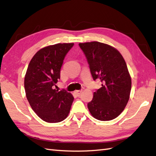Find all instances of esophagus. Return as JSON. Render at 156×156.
<instances>
[{
	"mask_svg": "<svg viewBox=\"0 0 156 156\" xmlns=\"http://www.w3.org/2000/svg\"><path fill=\"white\" fill-rule=\"evenodd\" d=\"M82 90H76V91H74V93L76 94V95L78 97H79L80 95H81V94H82Z\"/></svg>",
	"mask_w": 156,
	"mask_h": 156,
	"instance_id": "esophagus-1",
	"label": "esophagus"
}]
</instances>
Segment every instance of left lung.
I'll return each mask as SVG.
<instances>
[{
  "mask_svg": "<svg viewBox=\"0 0 156 156\" xmlns=\"http://www.w3.org/2000/svg\"><path fill=\"white\" fill-rule=\"evenodd\" d=\"M85 54L93 79L101 87L87 103L91 115L99 121H111L125 109L130 98L131 78L126 64L113 47L98 41L79 43Z\"/></svg>",
  "mask_w": 156,
  "mask_h": 156,
  "instance_id": "left-lung-1",
  "label": "left lung"
}]
</instances>
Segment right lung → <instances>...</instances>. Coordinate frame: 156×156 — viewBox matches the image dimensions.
<instances>
[{"instance_id":"obj_1","label":"right lung","mask_w":156,"mask_h":156,"mask_svg":"<svg viewBox=\"0 0 156 156\" xmlns=\"http://www.w3.org/2000/svg\"><path fill=\"white\" fill-rule=\"evenodd\" d=\"M74 43H57L38 51L31 58L24 78L26 95L31 108L43 121L55 123L65 120L74 98L65 90L54 89L64 58Z\"/></svg>"}]
</instances>
